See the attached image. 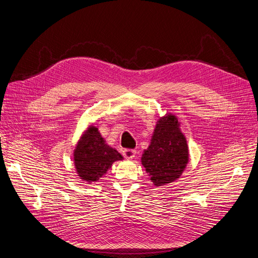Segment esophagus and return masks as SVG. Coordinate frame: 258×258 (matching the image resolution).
<instances>
[{"label":"esophagus","instance_id":"esophagus-1","mask_svg":"<svg viewBox=\"0 0 258 258\" xmlns=\"http://www.w3.org/2000/svg\"><path fill=\"white\" fill-rule=\"evenodd\" d=\"M123 155L125 158H128V159H132L134 158L135 155H136V150H132V149H125L123 151Z\"/></svg>","mask_w":258,"mask_h":258}]
</instances>
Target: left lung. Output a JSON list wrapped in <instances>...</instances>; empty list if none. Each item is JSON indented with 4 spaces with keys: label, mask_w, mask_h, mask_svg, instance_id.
Returning a JSON list of instances; mask_svg holds the SVG:
<instances>
[{
    "label": "left lung",
    "mask_w": 258,
    "mask_h": 258,
    "mask_svg": "<svg viewBox=\"0 0 258 258\" xmlns=\"http://www.w3.org/2000/svg\"><path fill=\"white\" fill-rule=\"evenodd\" d=\"M179 126L172 112L159 117L150 146L141 156V165L156 187L175 182L189 163L187 140Z\"/></svg>",
    "instance_id": "8db88e82"
}]
</instances>
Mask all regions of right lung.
I'll use <instances>...</instances> for the list:
<instances>
[{"label": "right lung", "instance_id": "1", "mask_svg": "<svg viewBox=\"0 0 258 258\" xmlns=\"http://www.w3.org/2000/svg\"><path fill=\"white\" fill-rule=\"evenodd\" d=\"M117 160H123V156L106 144L94 125L85 131L73 151L76 174L86 184L98 182Z\"/></svg>", "mask_w": 258, "mask_h": 258}]
</instances>
